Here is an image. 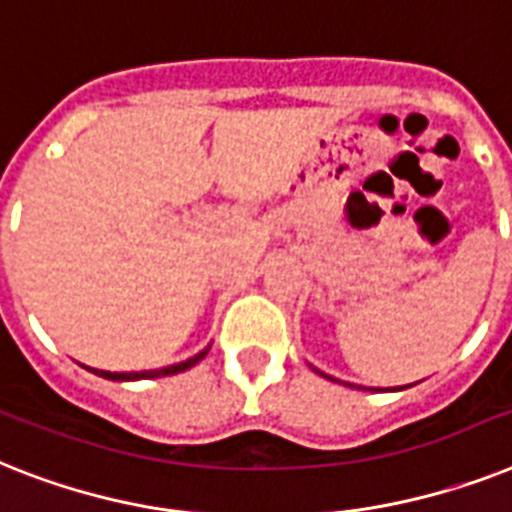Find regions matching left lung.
Masks as SVG:
<instances>
[{
  "mask_svg": "<svg viewBox=\"0 0 512 512\" xmlns=\"http://www.w3.org/2000/svg\"><path fill=\"white\" fill-rule=\"evenodd\" d=\"M321 376H326V373H321ZM326 378H331V376H326ZM331 381H334V378H331Z\"/></svg>",
  "mask_w": 512,
  "mask_h": 512,
  "instance_id": "8db88e82",
  "label": "left lung"
}]
</instances>
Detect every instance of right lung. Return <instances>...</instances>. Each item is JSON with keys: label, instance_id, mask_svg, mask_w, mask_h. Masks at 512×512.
Instances as JSON below:
<instances>
[{"label": "right lung", "instance_id": "add662e5", "mask_svg": "<svg viewBox=\"0 0 512 512\" xmlns=\"http://www.w3.org/2000/svg\"><path fill=\"white\" fill-rule=\"evenodd\" d=\"M210 350V347H207ZM207 350L197 352L194 357H189V360H184V363L178 365H168V368H160V371H141V373H110V371H94V368H89V371H94L97 376L102 378H110V381H136V378H160V376H173V373H181L186 371V368H191V365H197L202 357L207 355Z\"/></svg>", "mask_w": 512, "mask_h": 512}]
</instances>
